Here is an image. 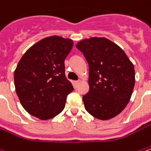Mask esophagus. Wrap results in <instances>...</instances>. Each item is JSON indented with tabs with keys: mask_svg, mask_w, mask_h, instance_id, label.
<instances>
[{
	"mask_svg": "<svg viewBox=\"0 0 151 151\" xmlns=\"http://www.w3.org/2000/svg\"><path fill=\"white\" fill-rule=\"evenodd\" d=\"M80 83H81V80H78V81H77L74 82V83H75L76 86H78Z\"/></svg>",
	"mask_w": 151,
	"mask_h": 151,
	"instance_id": "esophagus-1",
	"label": "esophagus"
}]
</instances>
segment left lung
Wrapping results in <instances>:
<instances>
[{
  "mask_svg": "<svg viewBox=\"0 0 151 151\" xmlns=\"http://www.w3.org/2000/svg\"><path fill=\"white\" fill-rule=\"evenodd\" d=\"M76 47L89 65V92L83 96L86 111L102 121L114 118L124 111L132 95L134 64L122 48L106 37L84 39Z\"/></svg>",
  "mask_w": 151,
  "mask_h": 151,
  "instance_id": "obj_1",
  "label": "left lung"
}]
</instances>
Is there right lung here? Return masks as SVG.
<instances>
[{
  "label": "right lung",
  "instance_id": "add662e5",
  "mask_svg": "<svg viewBox=\"0 0 151 151\" xmlns=\"http://www.w3.org/2000/svg\"><path fill=\"white\" fill-rule=\"evenodd\" d=\"M73 45L71 39L47 37L30 47L19 60L14 73L15 91L30 115L46 121L64 110L67 96L73 90L64 65Z\"/></svg>",
  "mask_w": 151,
  "mask_h": 151
}]
</instances>
